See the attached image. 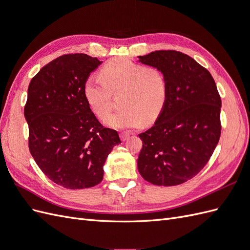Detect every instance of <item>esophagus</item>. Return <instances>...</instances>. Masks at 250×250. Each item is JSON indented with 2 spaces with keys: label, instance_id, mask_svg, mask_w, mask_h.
<instances>
[{
  "label": "esophagus",
  "instance_id": "esophagus-1",
  "mask_svg": "<svg viewBox=\"0 0 250 250\" xmlns=\"http://www.w3.org/2000/svg\"><path fill=\"white\" fill-rule=\"evenodd\" d=\"M129 137H130V134L127 133V132H122V133L120 134V138H121V140H122L123 142L127 141L128 139H129Z\"/></svg>",
  "mask_w": 250,
  "mask_h": 250
}]
</instances>
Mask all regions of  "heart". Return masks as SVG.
I'll return each instance as SVG.
<instances>
[{
    "mask_svg": "<svg viewBox=\"0 0 250 250\" xmlns=\"http://www.w3.org/2000/svg\"><path fill=\"white\" fill-rule=\"evenodd\" d=\"M122 92L123 109L107 116L111 93ZM83 96L89 108L113 129L139 127L160 116L168 96V82L155 67H145L126 58H115L105 64L100 76L90 75L83 83Z\"/></svg>",
    "mask_w": 250,
    "mask_h": 250,
    "instance_id": "1",
    "label": "heart"
}]
</instances>
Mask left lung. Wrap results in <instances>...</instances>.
<instances>
[{
	"label": "left lung",
	"mask_w": 250,
	"mask_h": 250,
	"mask_svg": "<svg viewBox=\"0 0 250 250\" xmlns=\"http://www.w3.org/2000/svg\"><path fill=\"white\" fill-rule=\"evenodd\" d=\"M160 70L168 82L165 106L154 125L140 133L142 177L155 186H177L203 169L220 139L221 99L210 73L174 50L139 56Z\"/></svg>",
	"instance_id": "left-lung-1"
}]
</instances>
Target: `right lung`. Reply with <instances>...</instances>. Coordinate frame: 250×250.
I'll return each instance as SVG.
<instances>
[{
	"mask_svg": "<svg viewBox=\"0 0 250 250\" xmlns=\"http://www.w3.org/2000/svg\"><path fill=\"white\" fill-rule=\"evenodd\" d=\"M101 63L82 53L62 55L41 69L28 87L30 153L44 175L71 190L100 184L105 161L121 143L83 96V83Z\"/></svg>",
	"mask_w": 250,
	"mask_h": 250,
	"instance_id": "right-lung-1",
	"label": "right lung"
}]
</instances>
